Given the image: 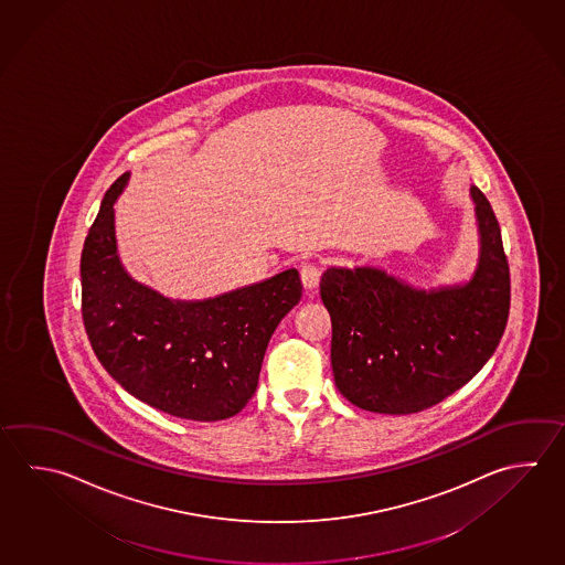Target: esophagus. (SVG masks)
Listing matches in <instances>:
<instances>
[{"mask_svg": "<svg viewBox=\"0 0 565 565\" xmlns=\"http://www.w3.org/2000/svg\"><path fill=\"white\" fill-rule=\"evenodd\" d=\"M300 278H302V285H305L308 292H315L320 282V270L315 265H307L300 270Z\"/></svg>", "mask_w": 565, "mask_h": 565, "instance_id": "obj_1", "label": "esophagus"}]
</instances>
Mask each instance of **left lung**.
<instances>
[{"label": "left lung", "instance_id": "1", "mask_svg": "<svg viewBox=\"0 0 565 565\" xmlns=\"http://www.w3.org/2000/svg\"><path fill=\"white\" fill-rule=\"evenodd\" d=\"M478 265L462 285L416 288L376 267H330L320 297L332 320L340 394L362 411L414 414L482 370L510 312V267L492 205L470 186Z\"/></svg>", "mask_w": 565, "mask_h": 565}]
</instances>
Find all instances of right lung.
Instances as JSON below:
<instances>
[{
    "mask_svg": "<svg viewBox=\"0 0 565 565\" xmlns=\"http://www.w3.org/2000/svg\"><path fill=\"white\" fill-rule=\"evenodd\" d=\"M124 173L82 253L83 324L97 359L135 398L177 418L225 420L257 391L268 340L297 307V268L205 300H173L125 270L115 238Z\"/></svg>",
    "mask_w": 565,
    "mask_h": 565,
    "instance_id": "right-lung-1",
    "label": "right lung"
}]
</instances>
